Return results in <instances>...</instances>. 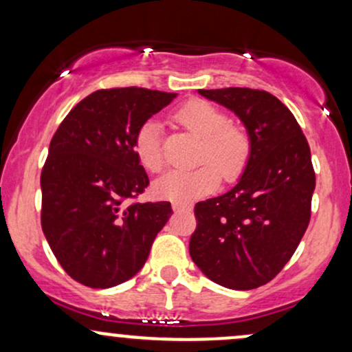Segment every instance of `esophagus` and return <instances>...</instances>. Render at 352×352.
Listing matches in <instances>:
<instances>
[{
    "label": "esophagus",
    "mask_w": 352,
    "mask_h": 352,
    "mask_svg": "<svg viewBox=\"0 0 352 352\" xmlns=\"http://www.w3.org/2000/svg\"><path fill=\"white\" fill-rule=\"evenodd\" d=\"M172 208H173V212H190V210H192V207H190V205L177 204V201H173Z\"/></svg>",
    "instance_id": "1"
}]
</instances>
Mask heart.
Returning <instances> with one entry per match:
<instances>
[{"label":"heart","instance_id":"b5f03b06","mask_svg":"<svg viewBox=\"0 0 352 352\" xmlns=\"http://www.w3.org/2000/svg\"><path fill=\"white\" fill-rule=\"evenodd\" d=\"M177 119L185 129L201 139V162L210 160L214 165L201 164L188 170H168L153 182V192L164 200L190 204L217 188L220 182L219 170L227 180L238 177L248 160L250 139L243 129L228 124L227 114L221 109L205 100L185 104L177 112ZM134 151L140 165L148 172H159L162 168V125L159 120H147L139 129Z\"/></svg>","mask_w":352,"mask_h":352}]
</instances>
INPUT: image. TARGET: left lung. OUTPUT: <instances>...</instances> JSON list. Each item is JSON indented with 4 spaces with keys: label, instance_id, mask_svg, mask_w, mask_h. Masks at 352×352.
I'll list each match as a JSON object with an SVG mask.
<instances>
[{
    "label": "left lung",
    "instance_id": "obj_1",
    "mask_svg": "<svg viewBox=\"0 0 352 352\" xmlns=\"http://www.w3.org/2000/svg\"><path fill=\"white\" fill-rule=\"evenodd\" d=\"M199 94L241 120L250 153L227 193L195 205L188 252L217 285L254 289L281 272L308 228L316 185L309 145L289 109L270 92L228 87Z\"/></svg>",
    "mask_w": 352,
    "mask_h": 352
}]
</instances>
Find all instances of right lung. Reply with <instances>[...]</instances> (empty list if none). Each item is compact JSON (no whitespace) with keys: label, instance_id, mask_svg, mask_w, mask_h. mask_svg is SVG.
<instances>
[{"label":"right lung","instance_id":"add662e5","mask_svg":"<svg viewBox=\"0 0 352 352\" xmlns=\"http://www.w3.org/2000/svg\"><path fill=\"white\" fill-rule=\"evenodd\" d=\"M175 92L124 87L96 91L76 106L50 144L41 173V225L72 280L106 289L142 270L168 201L132 204L148 185L134 151L137 132Z\"/></svg>","mask_w":352,"mask_h":352}]
</instances>
